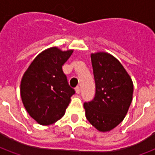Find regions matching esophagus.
Listing matches in <instances>:
<instances>
[{"mask_svg":"<svg viewBox=\"0 0 155 155\" xmlns=\"http://www.w3.org/2000/svg\"><path fill=\"white\" fill-rule=\"evenodd\" d=\"M75 92H76V94H80V92H81V88H80V86H76L75 87Z\"/></svg>","mask_w":155,"mask_h":155,"instance_id":"obj_1","label":"esophagus"}]
</instances>
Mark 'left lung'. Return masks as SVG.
<instances>
[{
  "label": "left lung",
  "instance_id": "obj_1",
  "mask_svg": "<svg viewBox=\"0 0 155 155\" xmlns=\"http://www.w3.org/2000/svg\"><path fill=\"white\" fill-rule=\"evenodd\" d=\"M95 94L84 102L88 121L100 131H110L122 122L133 97V82L117 59L104 52L91 54Z\"/></svg>",
  "mask_w": 155,
  "mask_h": 155
}]
</instances>
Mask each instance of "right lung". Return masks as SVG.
Here are the masks:
<instances>
[{
    "label": "right lung",
    "instance_id": "1",
    "mask_svg": "<svg viewBox=\"0 0 155 155\" xmlns=\"http://www.w3.org/2000/svg\"><path fill=\"white\" fill-rule=\"evenodd\" d=\"M72 53L73 51H61L56 47L45 50L23 75L22 102L29 114L41 124L48 125L60 120L75 93L62 70Z\"/></svg>",
    "mask_w": 155,
    "mask_h": 155
}]
</instances>
